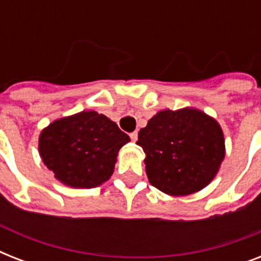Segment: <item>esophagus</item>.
Here are the masks:
<instances>
[{"label":"esophagus","instance_id":"obj_1","mask_svg":"<svg viewBox=\"0 0 261 261\" xmlns=\"http://www.w3.org/2000/svg\"><path fill=\"white\" fill-rule=\"evenodd\" d=\"M130 138H131V141H133V142H135V141L138 139V133H137V131H134V133H131Z\"/></svg>","mask_w":261,"mask_h":261}]
</instances>
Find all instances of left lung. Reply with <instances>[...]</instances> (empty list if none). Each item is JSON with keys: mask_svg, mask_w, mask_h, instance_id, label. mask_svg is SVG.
I'll return each mask as SVG.
<instances>
[{"mask_svg": "<svg viewBox=\"0 0 261 261\" xmlns=\"http://www.w3.org/2000/svg\"><path fill=\"white\" fill-rule=\"evenodd\" d=\"M151 186L171 196L203 190L217 176L225 159L219 123L203 111L186 107L163 110L138 133Z\"/></svg>", "mask_w": 261, "mask_h": 261, "instance_id": "8db88e82", "label": "left lung"}]
</instances>
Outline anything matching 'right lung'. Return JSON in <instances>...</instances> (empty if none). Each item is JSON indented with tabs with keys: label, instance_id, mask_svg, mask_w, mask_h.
<instances>
[{
	"label": "right lung",
	"instance_id": "add662e5",
	"mask_svg": "<svg viewBox=\"0 0 261 261\" xmlns=\"http://www.w3.org/2000/svg\"><path fill=\"white\" fill-rule=\"evenodd\" d=\"M130 137L96 111L57 119L39 135V154L54 177L71 188H94L112 176Z\"/></svg>",
	"mask_w": 261,
	"mask_h": 261
}]
</instances>
